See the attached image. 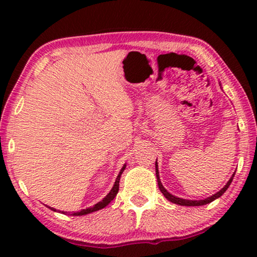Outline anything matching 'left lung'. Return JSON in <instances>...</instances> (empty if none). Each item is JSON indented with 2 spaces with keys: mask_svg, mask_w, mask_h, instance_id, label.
Instances as JSON below:
<instances>
[{
  "mask_svg": "<svg viewBox=\"0 0 257 257\" xmlns=\"http://www.w3.org/2000/svg\"><path fill=\"white\" fill-rule=\"evenodd\" d=\"M156 175H157V180H158V186H159V189L160 192L163 193L165 198H166L168 201L173 202V203H177V205H180V206H203V205H207V203L214 201V200H216L217 198H220L221 195L223 194L224 192L227 191L228 187H229V185L231 184V181H233V178L235 175V172L231 175L229 180L226 185H224L223 188H221L219 192H216L215 194L208 196V198L203 199V200H187V199H181V198H178V196H175L173 194H171L170 192H167V189L164 187L163 184H161L160 181V177H159V170H158V163L156 161Z\"/></svg>",
  "mask_w": 257,
  "mask_h": 257,
  "instance_id": "1",
  "label": "left lung"
}]
</instances>
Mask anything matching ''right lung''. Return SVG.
<instances>
[{"mask_svg":"<svg viewBox=\"0 0 257 257\" xmlns=\"http://www.w3.org/2000/svg\"><path fill=\"white\" fill-rule=\"evenodd\" d=\"M125 167H126V164L124 165V166L121 167V170H120V172H119V174H118V177H117V179H115V182H114V185H113V187L111 188V191H110V193H108V194L105 196V198L101 200V201H99L98 203H96V205L94 206H92V207H89V208H86V209H82L80 210V212H75V213H66V212H62L63 214H70V215H75V216H82V215H86V214H90V213H93V212H96V210H99V209H103L104 207H106L108 203H110L112 200L114 199V196L117 195V193H118V191H119V180H120V175H121V173L122 172H124V170H125ZM48 208H50L51 210H54V212H57V210H56L55 208H52V207H49V206H47Z\"/></svg>","mask_w":257,"mask_h":257,"instance_id":"add662e5","label":"right lung"}]
</instances>
